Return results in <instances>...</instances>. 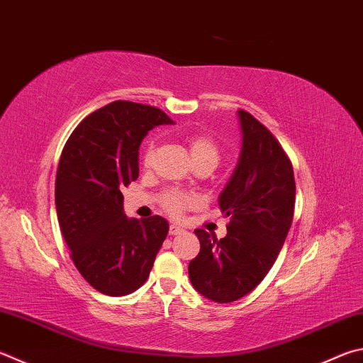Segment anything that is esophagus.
<instances>
[{"instance_id":"1","label":"esophagus","mask_w":363,"mask_h":363,"mask_svg":"<svg viewBox=\"0 0 363 363\" xmlns=\"http://www.w3.org/2000/svg\"><path fill=\"white\" fill-rule=\"evenodd\" d=\"M181 232H182V227L176 225V223H171V225H169V235H177V233H181Z\"/></svg>"}]
</instances>
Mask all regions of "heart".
Here are the masks:
<instances>
[{
  "label": "heart",
  "mask_w": 363,
  "mask_h": 363,
  "mask_svg": "<svg viewBox=\"0 0 363 363\" xmlns=\"http://www.w3.org/2000/svg\"><path fill=\"white\" fill-rule=\"evenodd\" d=\"M187 146H189L190 157H192L196 168L208 167L211 169H214L220 160V150L217 147L216 141L208 133H203V131H196V133L190 135L187 138ZM154 150H155L154 141H149L147 146L144 147V152L141 157V163L146 169L152 167ZM160 203H162V208L167 211L168 214L181 216L184 211L192 206L194 199L189 195L169 190V192H164L162 195Z\"/></svg>",
  "instance_id": "obj_1"
}]
</instances>
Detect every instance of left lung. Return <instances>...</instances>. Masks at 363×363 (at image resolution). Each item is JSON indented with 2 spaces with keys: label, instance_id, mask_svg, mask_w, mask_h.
Masks as SVG:
<instances>
[{
  "label": "left lung",
  "instance_id": "obj_1",
  "mask_svg": "<svg viewBox=\"0 0 363 363\" xmlns=\"http://www.w3.org/2000/svg\"><path fill=\"white\" fill-rule=\"evenodd\" d=\"M242 149L240 162L219 196L230 217L227 236L217 240L195 230L200 252L189 263L195 291L217 303L252 292L265 278L284 245L295 209L292 162L265 125L240 109Z\"/></svg>",
  "mask_w": 363,
  "mask_h": 363
}]
</instances>
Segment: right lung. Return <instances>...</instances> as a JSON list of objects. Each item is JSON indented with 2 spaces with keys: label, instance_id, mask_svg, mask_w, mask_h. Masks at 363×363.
Wrapping results in <instances>:
<instances>
[{
  "label": "right lung",
  "instance_id": "1",
  "mask_svg": "<svg viewBox=\"0 0 363 363\" xmlns=\"http://www.w3.org/2000/svg\"><path fill=\"white\" fill-rule=\"evenodd\" d=\"M162 109L113 101L89 114L65 144L55 179L58 223L79 273L98 292L122 296L147 281L168 235L160 216L128 219L122 189L138 179V150Z\"/></svg>",
  "mask_w": 363,
  "mask_h": 363
}]
</instances>
